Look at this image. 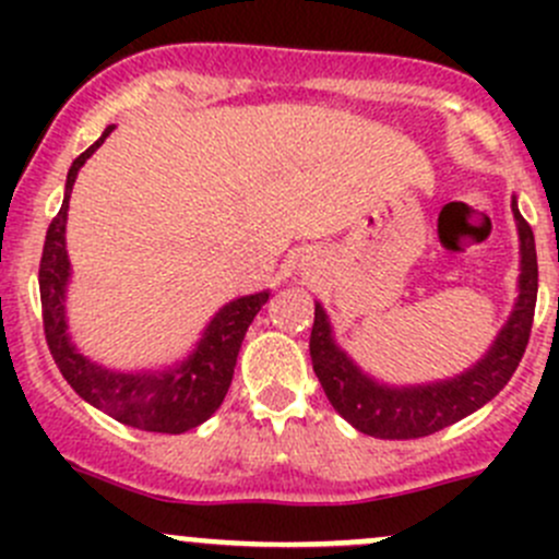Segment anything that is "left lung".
<instances>
[{"label":"left lung","instance_id":"1","mask_svg":"<svg viewBox=\"0 0 559 559\" xmlns=\"http://www.w3.org/2000/svg\"><path fill=\"white\" fill-rule=\"evenodd\" d=\"M516 233H520V295L509 321L500 326L498 337L476 365H471L452 379L430 381V384L394 386L365 373L332 335L330 316L321 302H316L311 330L313 370L324 386L332 408L359 432L384 441H411L425 438L467 414L481 408L495 397L514 376L533 326L535 297H538V259L535 238L524 222L516 197H511Z\"/></svg>","mask_w":559,"mask_h":559}]
</instances>
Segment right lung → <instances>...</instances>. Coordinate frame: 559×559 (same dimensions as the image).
<instances>
[{
	"label": "right lung",
	"mask_w": 559,
	"mask_h": 559,
	"mask_svg": "<svg viewBox=\"0 0 559 559\" xmlns=\"http://www.w3.org/2000/svg\"><path fill=\"white\" fill-rule=\"evenodd\" d=\"M112 129L116 123H110L103 138L72 162L64 183V202L45 235L43 259H39L45 341H48L53 362L59 365L67 384L94 408L127 427L180 436V432L211 419L218 405L224 403L227 389L233 384L240 343H243L253 316L267 302L270 292L264 289L257 295L235 297L233 302L218 308L189 357L162 370H112L94 362L78 348L70 335V324H67V286L72 278L64 238L67 211H70V194L78 173L86 165V159H92L94 151L105 143Z\"/></svg>",
	"instance_id": "add662e5"
}]
</instances>
